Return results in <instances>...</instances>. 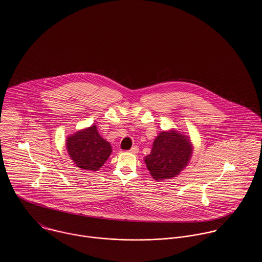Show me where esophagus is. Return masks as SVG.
<instances>
[{
  "label": "esophagus",
  "instance_id": "esophagus-1",
  "mask_svg": "<svg viewBox=\"0 0 262 262\" xmlns=\"http://www.w3.org/2000/svg\"><path fill=\"white\" fill-rule=\"evenodd\" d=\"M129 152H130V153H134V154H136V153L138 152V147H137V146H134V147H132V148L129 149Z\"/></svg>",
  "mask_w": 262,
  "mask_h": 262
}]
</instances>
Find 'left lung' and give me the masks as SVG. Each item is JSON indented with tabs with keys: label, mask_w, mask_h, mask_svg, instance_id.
Listing matches in <instances>:
<instances>
[{
	"label": "left lung",
	"mask_w": 262,
	"mask_h": 262,
	"mask_svg": "<svg viewBox=\"0 0 262 262\" xmlns=\"http://www.w3.org/2000/svg\"><path fill=\"white\" fill-rule=\"evenodd\" d=\"M190 141L176 130L162 132L153 142L149 155L144 159L156 181L174 178L186 167L191 156Z\"/></svg>",
	"instance_id": "obj_1"
}]
</instances>
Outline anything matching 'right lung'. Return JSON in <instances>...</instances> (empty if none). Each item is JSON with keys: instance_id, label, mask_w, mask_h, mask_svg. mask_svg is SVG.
Here are the masks:
<instances>
[{"instance_id": "right-lung-1", "label": "right lung", "mask_w": 262, "mask_h": 262, "mask_svg": "<svg viewBox=\"0 0 262 262\" xmlns=\"http://www.w3.org/2000/svg\"><path fill=\"white\" fill-rule=\"evenodd\" d=\"M67 148L75 166L88 171L99 170L112 152L110 143L100 137L95 125L69 137Z\"/></svg>"}]
</instances>
